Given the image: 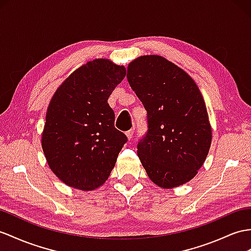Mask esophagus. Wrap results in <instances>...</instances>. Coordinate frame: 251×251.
<instances>
[{
    "label": "esophagus",
    "mask_w": 251,
    "mask_h": 251,
    "mask_svg": "<svg viewBox=\"0 0 251 251\" xmlns=\"http://www.w3.org/2000/svg\"><path fill=\"white\" fill-rule=\"evenodd\" d=\"M133 132H134L133 129H130V130H128V131L126 132V136H127L128 140H131V138H132V136H133Z\"/></svg>",
    "instance_id": "34e87169"
}]
</instances>
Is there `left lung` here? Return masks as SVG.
Wrapping results in <instances>:
<instances>
[{"label":"left lung","mask_w":251,"mask_h":251,"mask_svg":"<svg viewBox=\"0 0 251 251\" xmlns=\"http://www.w3.org/2000/svg\"><path fill=\"white\" fill-rule=\"evenodd\" d=\"M127 79L147 111L138 156L151 180L164 189L184 184L201 168L212 130L202 95L192 77L158 55L128 64Z\"/></svg>","instance_id":"obj_1"}]
</instances>
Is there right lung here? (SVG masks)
<instances>
[{
    "label": "right lung",
    "instance_id": "1",
    "mask_svg": "<svg viewBox=\"0 0 251 251\" xmlns=\"http://www.w3.org/2000/svg\"><path fill=\"white\" fill-rule=\"evenodd\" d=\"M126 69L95 59L71 74L50 101L42 150L50 169L69 187L98 189L114 168L127 137L114 127L108 99Z\"/></svg>",
    "mask_w": 251,
    "mask_h": 251
}]
</instances>
